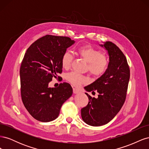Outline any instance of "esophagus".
<instances>
[{"instance_id":"34e87169","label":"esophagus","mask_w":149,"mask_h":149,"mask_svg":"<svg viewBox=\"0 0 149 149\" xmlns=\"http://www.w3.org/2000/svg\"><path fill=\"white\" fill-rule=\"evenodd\" d=\"M79 93V90L76 89V88H73V93L74 94H78Z\"/></svg>"}]
</instances>
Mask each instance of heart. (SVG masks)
Segmentation results:
<instances>
[{
	"label": "heart",
	"mask_w": 149,
	"mask_h": 149,
	"mask_svg": "<svg viewBox=\"0 0 149 149\" xmlns=\"http://www.w3.org/2000/svg\"><path fill=\"white\" fill-rule=\"evenodd\" d=\"M78 55L88 63L89 72L95 76L102 75L106 71L109 61L107 57L101 54L98 49L89 45L80 47L77 49ZM72 61V56L70 52H65L61 57V65L65 69H69ZM66 79L75 86H79L88 82V78L74 72L68 74Z\"/></svg>",
	"instance_id": "b5f03b06"
}]
</instances>
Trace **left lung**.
Listing matches in <instances>:
<instances>
[{
	"mask_svg": "<svg viewBox=\"0 0 149 149\" xmlns=\"http://www.w3.org/2000/svg\"><path fill=\"white\" fill-rule=\"evenodd\" d=\"M107 52L109 64L102 75L84 88L87 92L97 91L98 97L89 98L88 104L82 108L83 121L91 126L107 124L118 113L125 102L130 78L127 59L120 49L111 42L100 45Z\"/></svg>",
	"mask_w": 149,
	"mask_h": 149,
	"instance_id": "1",
	"label": "left lung"
}]
</instances>
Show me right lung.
<instances>
[{"mask_svg": "<svg viewBox=\"0 0 149 149\" xmlns=\"http://www.w3.org/2000/svg\"><path fill=\"white\" fill-rule=\"evenodd\" d=\"M74 43L69 37L47 35L31 44L25 54L20 69L22 100L37 120L56 119L63 104L73 94L69 83L57 88H49L48 84L61 73V57Z\"/></svg>", "mask_w": 149, "mask_h": 149, "instance_id": "add662e5", "label": "right lung"}]
</instances>
